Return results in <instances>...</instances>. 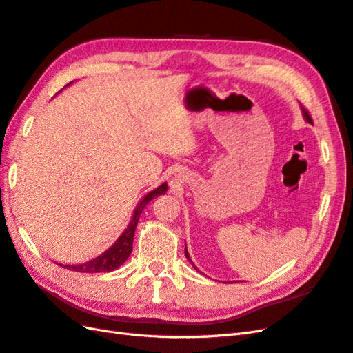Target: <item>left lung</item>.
<instances>
[{
    "label": "left lung",
    "instance_id": "1",
    "mask_svg": "<svg viewBox=\"0 0 353 353\" xmlns=\"http://www.w3.org/2000/svg\"><path fill=\"white\" fill-rule=\"evenodd\" d=\"M302 113H303V117H305V119H306V121H307L309 123H312V119H311V116H309V113H307V112H306V110H305L303 108H302ZM185 258H187V259H188V261L191 262V265H193V266H194V270H197V268H196V265L193 263V261H191V258H190V254H188V250H187V245H185Z\"/></svg>",
    "mask_w": 353,
    "mask_h": 353
}]
</instances>
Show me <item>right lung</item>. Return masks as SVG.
<instances>
[{"instance_id":"add662e5","label":"right lung","mask_w":353,"mask_h":353,"mask_svg":"<svg viewBox=\"0 0 353 353\" xmlns=\"http://www.w3.org/2000/svg\"><path fill=\"white\" fill-rule=\"evenodd\" d=\"M70 85V83H69ZM168 191V184L163 183L160 184L157 188L152 190L150 193H147L140 203H138L134 213L131 222L128 223V227L125 228V231L121 234L119 239H117L112 248H109L105 252H103L97 258H94L88 262L83 263H78V265H65V263H57L63 268L70 270V271H77V272H88V274H94V272H112L114 270L119 268L121 265H123L126 262V259L130 258V254L132 252V241H134V234H135V228L138 219H140V215L143 213V210L145 209V206L150 203L154 197L165 194Z\"/></svg>"}]
</instances>
